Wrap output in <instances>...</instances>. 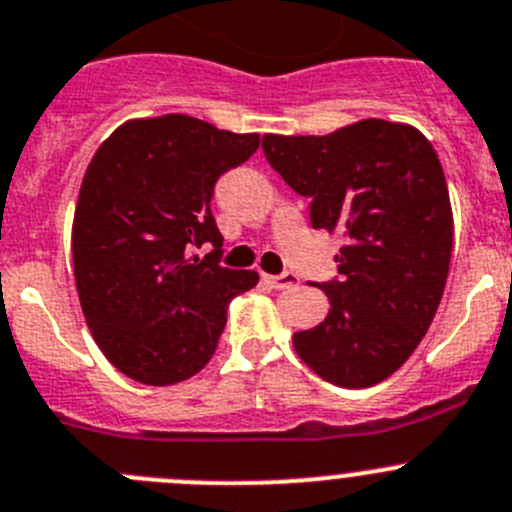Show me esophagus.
I'll return each mask as SVG.
<instances>
[{
  "mask_svg": "<svg viewBox=\"0 0 512 512\" xmlns=\"http://www.w3.org/2000/svg\"><path fill=\"white\" fill-rule=\"evenodd\" d=\"M264 281L269 286H274V289H291V286H299V276L296 274H281V276L264 274Z\"/></svg>",
  "mask_w": 512,
  "mask_h": 512,
  "instance_id": "34e87169",
  "label": "esophagus"
}]
</instances>
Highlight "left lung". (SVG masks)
Instances as JSON below:
<instances>
[{"instance_id":"obj_1","label":"left lung","mask_w":512,"mask_h":512,"mask_svg":"<svg viewBox=\"0 0 512 512\" xmlns=\"http://www.w3.org/2000/svg\"><path fill=\"white\" fill-rule=\"evenodd\" d=\"M266 160L314 228L339 231L329 314L294 349L337 387L379 384L410 359L445 291L452 208L430 140L412 125L359 120L329 135H264Z\"/></svg>"}]
</instances>
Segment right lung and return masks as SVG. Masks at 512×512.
<instances>
[{"label": "right lung", "mask_w": 512, "mask_h": 512, "mask_svg": "<svg viewBox=\"0 0 512 512\" xmlns=\"http://www.w3.org/2000/svg\"><path fill=\"white\" fill-rule=\"evenodd\" d=\"M259 145L256 133L160 115L120 125L92 155L72 223L75 284L97 347L125 377L168 387L201 372L231 299L259 284L218 264L211 213L216 180ZM203 242L214 251L198 260Z\"/></svg>", "instance_id": "add662e5"}]
</instances>
